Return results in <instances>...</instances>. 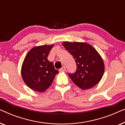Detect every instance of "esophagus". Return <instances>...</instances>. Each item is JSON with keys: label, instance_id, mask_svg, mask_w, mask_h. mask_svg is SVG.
<instances>
[{"label": "esophagus", "instance_id": "esophagus-1", "mask_svg": "<svg viewBox=\"0 0 125 125\" xmlns=\"http://www.w3.org/2000/svg\"><path fill=\"white\" fill-rule=\"evenodd\" d=\"M66 67H65V66H62V68H61V69H60V72H65V71H66Z\"/></svg>", "mask_w": 125, "mask_h": 125}]
</instances>
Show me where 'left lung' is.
I'll list each match as a JSON object with an SVG mask.
<instances>
[{
    "label": "left lung",
    "instance_id": "1",
    "mask_svg": "<svg viewBox=\"0 0 125 125\" xmlns=\"http://www.w3.org/2000/svg\"><path fill=\"white\" fill-rule=\"evenodd\" d=\"M62 44L76 62V72L69 74L74 84L83 90L97 85L103 76L105 65L96 49L86 42H65Z\"/></svg>",
    "mask_w": 125,
    "mask_h": 125
}]
</instances>
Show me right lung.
Here are the masks:
<instances>
[{"mask_svg": "<svg viewBox=\"0 0 125 125\" xmlns=\"http://www.w3.org/2000/svg\"><path fill=\"white\" fill-rule=\"evenodd\" d=\"M53 45L33 47L28 52L21 66V76L29 88L38 92L45 91L59 73L47 57Z\"/></svg>", "mask_w": 125, "mask_h": 125, "instance_id": "add662e5", "label": "right lung"}]
</instances>
